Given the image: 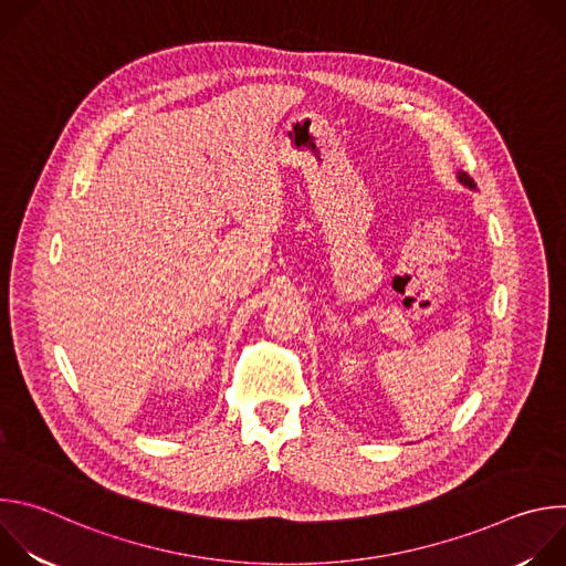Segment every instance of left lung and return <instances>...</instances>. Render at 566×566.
I'll return each instance as SVG.
<instances>
[{"label":"left lung","instance_id":"1","mask_svg":"<svg viewBox=\"0 0 566 566\" xmlns=\"http://www.w3.org/2000/svg\"><path fill=\"white\" fill-rule=\"evenodd\" d=\"M457 177H459V181H461L463 186H468V188H472V190H474V181H472V179H470L465 172H459Z\"/></svg>","mask_w":566,"mask_h":566}]
</instances>
